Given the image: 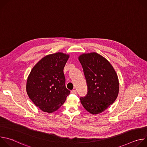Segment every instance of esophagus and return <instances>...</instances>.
Masks as SVG:
<instances>
[{"instance_id":"1","label":"esophagus","mask_w":147,"mask_h":147,"mask_svg":"<svg viewBox=\"0 0 147 147\" xmlns=\"http://www.w3.org/2000/svg\"><path fill=\"white\" fill-rule=\"evenodd\" d=\"M71 93L73 94H77V91L76 90H73L71 91Z\"/></svg>"}]
</instances>
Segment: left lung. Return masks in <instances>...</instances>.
Instances as JSON below:
<instances>
[{
  "instance_id": "left-lung-1",
  "label": "left lung",
  "mask_w": 147,
  "mask_h": 147,
  "mask_svg": "<svg viewBox=\"0 0 147 147\" xmlns=\"http://www.w3.org/2000/svg\"><path fill=\"white\" fill-rule=\"evenodd\" d=\"M86 77L88 92L80 100L88 112L96 115L106 110L117 97L119 83L113 66L105 58L92 52L78 57Z\"/></svg>"
}]
</instances>
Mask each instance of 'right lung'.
<instances>
[{"label": "right lung", "mask_w": 147, "mask_h": 147, "mask_svg": "<svg viewBox=\"0 0 147 147\" xmlns=\"http://www.w3.org/2000/svg\"><path fill=\"white\" fill-rule=\"evenodd\" d=\"M69 55L57 52L40 59L31 70L26 90L30 99L45 112L57 111L66 99L70 91L65 86L63 69Z\"/></svg>", "instance_id": "add662e5"}]
</instances>
